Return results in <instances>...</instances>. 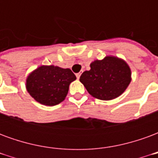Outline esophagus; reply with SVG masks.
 I'll return each instance as SVG.
<instances>
[{
	"label": "esophagus",
	"instance_id": "34e87169",
	"mask_svg": "<svg viewBox=\"0 0 158 158\" xmlns=\"http://www.w3.org/2000/svg\"><path fill=\"white\" fill-rule=\"evenodd\" d=\"M80 75H81V73H76V77H77V79H79V77H80Z\"/></svg>",
	"mask_w": 158,
	"mask_h": 158
}]
</instances>
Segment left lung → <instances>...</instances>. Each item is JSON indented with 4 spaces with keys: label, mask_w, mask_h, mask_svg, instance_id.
Masks as SVG:
<instances>
[{
    "label": "left lung",
    "mask_w": 158,
    "mask_h": 158,
    "mask_svg": "<svg viewBox=\"0 0 158 158\" xmlns=\"http://www.w3.org/2000/svg\"><path fill=\"white\" fill-rule=\"evenodd\" d=\"M79 81L95 98L109 101L122 95L131 81V70L125 61L107 56L90 63V70L83 73Z\"/></svg>",
    "instance_id": "1"
}]
</instances>
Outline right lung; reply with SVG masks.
Masks as SVG:
<instances>
[{
    "instance_id": "1",
    "label": "right lung",
    "mask_w": 158,
    "mask_h": 158,
    "mask_svg": "<svg viewBox=\"0 0 158 158\" xmlns=\"http://www.w3.org/2000/svg\"><path fill=\"white\" fill-rule=\"evenodd\" d=\"M75 79L71 69L43 65L28 76L26 89L36 102L45 106H55L64 101L69 85Z\"/></svg>"
}]
</instances>
